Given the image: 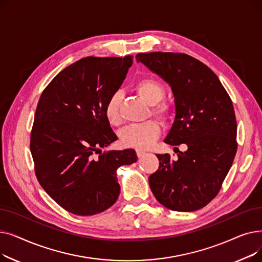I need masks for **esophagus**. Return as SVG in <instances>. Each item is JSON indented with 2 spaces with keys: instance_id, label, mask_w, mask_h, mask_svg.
Instances as JSON below:
<instances>
[{
  "instance_id": "1",
  "label": "esophagus",
  "mask_w": 262,
  "mask_h": 262,
  "mask_svg": "<svg viewBox=\"0 0 262 262\" xmlns=\"http://www.w3.org/2000/svg\"><path fill=\"white\" fill-rule=\"evenodd\" d=\"M136 153H137V156H138V157H142L146 152H145V150L141 149V148H136Z\"/></svg>"
}]
</instances>
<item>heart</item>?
Instances as JSON below:
<instances>
[{
  "mask_svg": "<svg viewBox=\"0 0 262 262\" xmlns=\"http://www.w3.org/2000/svg\"><path fill=\"white\" fill-rule=\"evenodd\" d=\"M136 91L141 98L150 105H154L152 113L162 122H167L173 115V109L168 103H159L163 95L164 88L160 82L154 78H143L140 79L135 85ZM120 103L121 94L115 92L109 96L107 100L104 114L107 121L112 125H118L121 122L120 116ZM160 134V126L158 122L150 120L144 123L132 124L124 127L120 132V140L124 146L136 147V148H146L152 145Z\"/></svg>",
  "mask_w": 262,
  "mask_h": 262,
  "instance_id": "obj_1",
  "label": "heart"
}]
</instances>
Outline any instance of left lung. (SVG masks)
<instances>
[{"label":"left lung","mask_w":262,"mask_h":262,"mask_svg":"<svg viewBox=\"0 0 262 262\" xmlns=\"http://www.w3.org/2000/svg\"><path fill=\"white\" fill-rule=\"evenodd\" d=\"M136 59L166 80L174 94L175 119L164 142L188 147L175 160L156 155L159 168L148 177L150 190L171 210L201 209L219 193L236 156L232 102L211 69L187 54L140 53Z\"/></svg>","instance_id":"1"}]
</instances>
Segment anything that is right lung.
Segmentation results:
<instances>
[{
    "label": "right lung",
    "mask_w": 262,
    "mask_h": 262,
    "mask_svg": "<svg viewBox=\"0 0 262 262\" xmlns=\"http://www.w3.org/2000/svg\"><path fill=\"white\" fill-rule=\"evenodd\" d=\"M132 64L130 55L81 58L41 93L30 144L35 173L47 193L69 212L93 215L112 207L120 194L118 168L137 161L133 148L101 150L118 139L104 107Z\"/></svg>",
    "instance_id": "1"
}]
</instances>
